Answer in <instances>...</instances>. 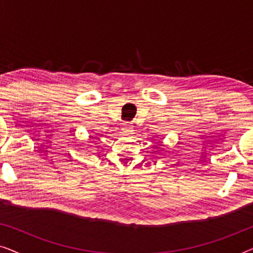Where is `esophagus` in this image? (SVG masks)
<instances>
[{
	"label": "esophagus",
	"mask_w": 253,
	"mask_h": 253,
	"mask_svg": "<svg viewBox=\"0 0 253 253\" xmlns=\"http://www.w3.org/2000/svg\"><path fill=\"white\" fill-rule=\"evenodd\" d=\"M123 130L126 131V132H132V126H129V124H126L123 127Z\"/></svg>",
	"instance_id": "obj_1"
}]
</instances>
